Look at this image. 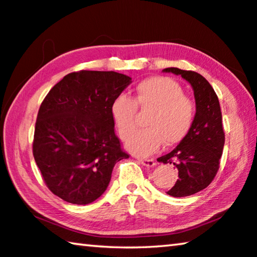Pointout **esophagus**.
I'll list each match as a JSON object with an SVG mask.
<instances>
[{"mask_svg":"<svg viewBox=\"0 0 257 257\" xmlns=\"http://www.w3.org/2000/svg\"><path fill=\"white\" fill-rule=\"evenodd\" d=\"M138 162L143 164V165H145V167H147V168H153L155 165V161L150 160V159L149 160H147V159H138Z\"/></svg>","mask_w":257,"mask_h":257,"instance_id":"1","label":"esophagus"}]
</instances>
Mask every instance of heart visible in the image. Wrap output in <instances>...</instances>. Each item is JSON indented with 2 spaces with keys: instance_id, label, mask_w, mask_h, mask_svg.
<instances>
[{
  "instance_id": "1",
  "label": "heart",
  "mask_w": 257,
  "mask_h": 257,
  "mask_svg": "<svg viewBox=\"0 0 257 257\" xmlns=\"http://www.w3.org/2000/svg\"><path fill=\"white\" fill-rule=\"evenodd\" d=\"M137 106L152 110L146 128L129 139L127 150L139 156H149L161 146L184 141L194 123L195 104L184 95L177 81L167 77H153L139 82L134 99L119 95L111 105V115L119 136L128 139L137 129Z\"/></svg>"
}]
</instances>
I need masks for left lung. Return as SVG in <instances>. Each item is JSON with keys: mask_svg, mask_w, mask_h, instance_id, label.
Masks as SVG:
<instances>
[{"mask_svg": "<svg viewBox=\"0 0 257 257\" xmlns=\"http://www.w3.org/2000/svg\"><path fill=\"white\" fill-rule=\"evenodd\" d=\"M163 72L181 76L194 90L196 113L193 127L175 150L158 159L178 169L179 178L167 194L173 197L190 196L206 188L219 170L224 146L221 107L214 89L202 75L178 68H167Z\"/></svg>", "mask_w": 257, "mask_h": 257, "instance_id": "8db88e82", "label": "left lung"}]
</instances>
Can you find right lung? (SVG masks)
Here are the masks:
<instances>
[{
  "instance_id": "obj_1",
  "label": "right lung",
  "mask_w": 257,
  "mask_h": 257,
  "mask_svg": "<svg viewBox=\"0 0 257 257\" xmlns=\"http://www.w3.org/2000/svg\"><path fill=\"white\" fill-rule=\"evenodd\" d=\"M130 82L114 71L71 72L41 104L33 154L47 188L63 201H96L115 163L129 158L115 136L111 105Z\"/></svg>"
}]
</instances>
